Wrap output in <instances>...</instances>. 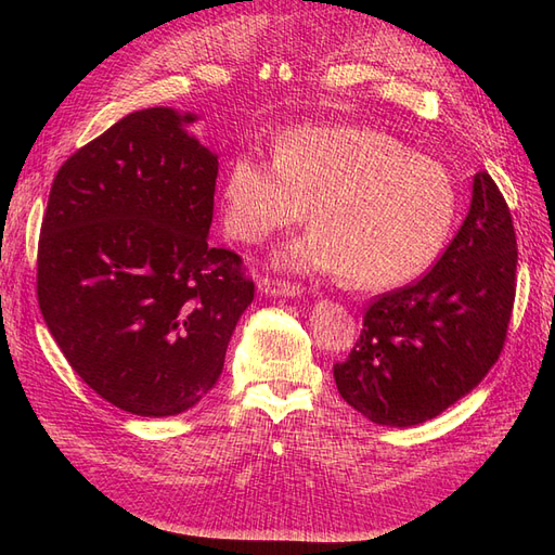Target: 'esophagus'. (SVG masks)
<instances>
[{
    "label": "esophagus",
    "instance_id": "34e87169",
    "mask_svg": "<svg viewBox=\"0 0 555 555\" xmlns=\"http://www.w3.org/2000/svg\"><path fill=\"white\" fill-rule=\"evenodd\" d=\"M259 292L266 296H298L304 292L298 282H289V280H275V278H263L259 282Z\"/></svg>",
    "mask_w": 555,
    "mask_h": 555
}]
</instances>
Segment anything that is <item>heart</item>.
I'll return each instance as SVG.
<instances>
[{"label":"heart","mask_w":555,"mask_h":555,"mask_svg":"<svg viewBox=\"0 0 555 555\" xmlns=\"http://www.w3.org/2000/svg\"><path fill=\"white\" fill-rule=\"evenodd\" d=\"M442 164L367 127H300L275 157L243 153L224 182V227L243 243L289 229L310 206L306 238L284 247L289 271L340 273L354 289H391L438 255L456 217Z\"/></svg>","instance_id":"obj_1"}]
</instances>
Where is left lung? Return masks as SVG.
<instances>
[{"instance_id":"left-lung-1","label":"left lung","mask_w":555,"mask_h":555,"mask_svg":"<svg viewBox=\"0 0 555 555\" xmlns=\"http://www.w3.org/2000/svg\"><path fill=\"white\" fill-rule=\"evenodd\" d=\"M505 196L479 171L459 233L430 271L379 294L354 349L333 365L340 396L382 426H416L469 393L500 359L516 296Z\"/></svg>"}]
</instances>
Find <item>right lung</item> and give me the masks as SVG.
I'll return each instance as SVG.
<instances>
[{
    "label": "right lung",
    "mask_w": 555,
    "mask_h": 555,
    "mask_svg": "<svg viewBox=\"0 0 555 555\" xmlns=\"http://www.w3.org/2000/svg\"><path fill=\"white\" fill-rule=\"evenodd\" d=\"M192 113L143 108L66 159L37 255L64 359L111 405L173 416L204 398L255 298L243 257L208 245L217 157Z\"/></svg>",
    "instance_id": "obj_1"
}]
</instances>
